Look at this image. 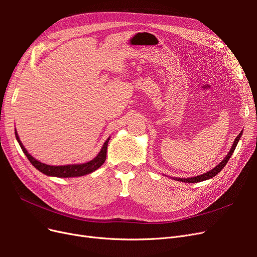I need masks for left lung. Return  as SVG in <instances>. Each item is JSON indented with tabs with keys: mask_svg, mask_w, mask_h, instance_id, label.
Masks as SVG:
<instances>
[{
	"mask_svg": "<svg viewBox=\"0 0 257 257\" xmlns=\"http://www.w3.org/2000/svg\"><path fill=\"white\" fill-rule=\"evenodd\" d=\"M241 135H242V132H240V134L236 137L234 144H232V147H231L230 151L228 152V154L226 155V157H225V159L220 163L219 165L215 166L213 169L210 170V172H208V173H206V174H204V175L196 176V177H193V178H188V179H184V178H183V179H182V178H178V179H177V178H176V180L182 181V182H186V183H196V182H200V181H204V180H208V179L213 178L214 176H216V175L219 174V173L221 172V170L224 168V166L227 164V162H228V160L230 159L231 154L234 153V151H235V149H236V146H237V144H238V142H239V139H240Z\"/></svg>",
	"mask_w": 257,
	"mask_h": 257,
	"instance_id": "8db88e82",
	"label": "left lung"
}]
</instances>
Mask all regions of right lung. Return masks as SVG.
<instances>
[{"label": "right lung", "instance_id": "right-lung-1", "mask_svg": "<svg viewBox=\"0 0 257 257\" xmlns=\"http://www.w3.org/2000/svg\"><path fill=\"white\" fill-rule=\"evenodd\" d=\"M15 134H16V138L21 147L23 153L27 155V158L31 162V164H32L36 169H38L41 173H43L45 175L52 176V177H59V178L80 177V176H84V175H88L90 173H93L94 170L99 168L104 164V162L106 160L107 146H108V142H109V138H108L107 141L104 143L102 150H100L99 153L96 155V158L93 159L92 161H90L88 163H84V164H75V165H65V166H50V165L44 164V163L38 162L37 160H35L32 157V155H30V153H28L26 148L23 147V145L21 144L17 132H15Z\"/></svg>", "mask_w": 257, "mask_h": 257}]
</instances>
